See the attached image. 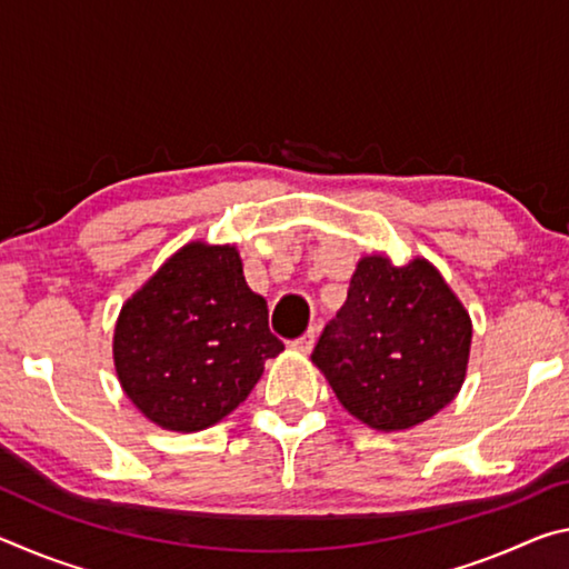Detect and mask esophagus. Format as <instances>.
<instances>
[{"instance_id":"esophagus-1","label":"esophagus","mask_w":569,"mask_h":569,"mask_svg":"<svg viewBox=\"0 0 569 569\" xmlns=\"http://www.w3.org/2000/svg\"><path fill=\"white\" fill-rule=\"evenodd\" d=\"M313 346H316V331L311 329V331H306L301 339H296L293 343H291V349L293 351H298V353H303V356H308L313 351Z\"/></svg>"}]
</instances>
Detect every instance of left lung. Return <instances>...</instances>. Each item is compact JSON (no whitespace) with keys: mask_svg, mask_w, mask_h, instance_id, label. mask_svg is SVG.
<instances>
[{"mask_svg":"<svg viewBox=\"0 0 569 569\" xmlns=\"http://www.w3.org/2000/svg\"><path fill=\"white\" fill-rule=\"evenodd\" d=\"M471 319L427 258L361 256L349 298L311 356L341 407L377 431L417 427L455 401Z\"/></svg>","mask_w":569,"mask_h":569,"instance_id":"obj_1","label":"left lung"}]
</instances>
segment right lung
<instances>
[{
  "instance_id": "obj_1",
  "label": "right lung",
  "mask_w": 569,
  "mask_h": 569,
  "mask_svg": "<svg viewBox=\"0 0 569 569\" xmlns=\"http://www.w3.org/2000/svg\"><path fill=\"white\" fill-rule=\"evenodd\" d=\"M283 343L236 246L190 240L128 301L112 336L118 381L160 429L203 431L248 399Z\"/></svg>"
}]
</instances>
